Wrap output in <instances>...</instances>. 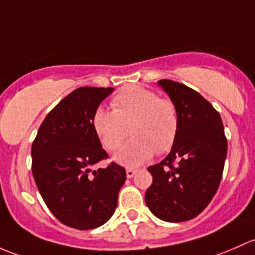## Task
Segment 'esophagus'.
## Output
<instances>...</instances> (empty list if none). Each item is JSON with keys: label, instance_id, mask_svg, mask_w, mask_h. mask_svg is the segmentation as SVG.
I'll return each mask as SVG.
<instances>
[{"label": "esophagus", "instance_id": "obj_1", "mask_svg": "<svg viewBox=\"0 0 255 255\" xmlns=\"http://www.w3.org/2000/svg\"><path fill=\"white\" fill-rule=\"evenodd\" d=\"M137 172V169H133V168H128L127 169V177L128 178H132L135 175V173Z\"/></svg>", "mask_w": 255, "mask_h": 255}]
</instances>
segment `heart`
<instances>
[{"label":"heart","mask_w":255,"mask_h":255,"mask_svg":"<svg viewBox=\"0 0 255 255\" xmlns=\"http://www.w3.org/2000/svg\"><path fill=\"white\" fill-rule=\"evenodd\" d=\"M113 110L98 108L93 114V128L109 151L120 148L128 136L133 138L118 152L114 159L127 167L148 161L154 152L163 153L174 143L178 133V112L170 99L156 92L131 86L112 99Z\"/></svg>","instance_id":"b5f03b06"}]
</instances>
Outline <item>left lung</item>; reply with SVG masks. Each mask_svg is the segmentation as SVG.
I'll list each match as a JSON object with an SVG mask.
<instances>
[{"label": "left lung", "mask_w": 255, "mask_h": 255, "mask_svg": "<svg viewBox=\"0 0 255 255\" xmlns=\"http://www.w3.org/2000/svg\"><path fill=\"white\" fill-rule=\"evenodd\" d=\"M178 112V133L169 154L147 169L152 184L146 205L167 222L198 216L219 189L227 154V138L219 112L183 83L158 81Z\"/></svg>", "instance_id": "obj_1"}]
</instances>
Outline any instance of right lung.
<instances>
[{
	"label": "right lung",
	"instance_id": "obj_1",
	"mask_svg": "<svg viewBox=\"0 0 255 255\" xmlns=\"http://www.w3.org/2000/svg\"><path fill=\"white\" fill-rule=\"evenodd\" d=\"M114 88L81 87L46 115L31 145V170L55 217L76 230H93L113 216L125 168L92 170L108 153L93 128V114ZM92 174H90V172Z\"/></svg>",
	"mask_w": 255,
	"mask_h": 255
}]
</instances>
